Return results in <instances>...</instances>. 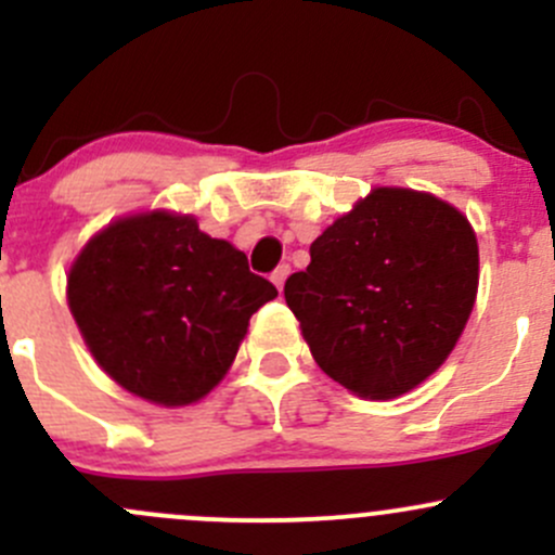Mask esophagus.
Wrapping results in <instances>:
<instances>
[{
	"instance_id": "34e87169",
	"label": "esophagus",
	"mask_w": 555,
	"mask_h": 555,
	"mask_svg": "<svg viewBox=\"0 0 555 555\" xmlns=\"http://www.w3.org/2000/svg\"><path fill=\"white\" fill-rule=\"evenodd\" d=\"M287 276H289V266H287V262H282V266H279L276 271L271 273V282L276 284L279 293H282V289H284V282H287Z\"/></svg>"
}]
</instances>
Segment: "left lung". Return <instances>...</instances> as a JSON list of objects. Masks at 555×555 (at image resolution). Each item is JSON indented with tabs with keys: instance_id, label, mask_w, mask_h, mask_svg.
<instances>
[{
	"instance_id": "8db88e82",
	"label": "left lung",
	"mask_w": 555,
	"mask_h": 555,
	"mask_svg": "<svg viewBox=\"0 0 555 555\" xmlns=\"http://www.w3.org/2000/svg\"><path fill=\"white\" fill-rule=\"evenodd\" d=\"M478 293V242L446 201L376 188L311 244L284 284L317 365L371 400L433 376L456 346Z\"/></svg>"
}]
</instances>
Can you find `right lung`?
Wrapping results in <instances>:
<instances>
[{
	"instance_id": "add662e5",
	"label": "right lung",
	"mask_w": 555,
	"mask_h": 555,
	"mask_svg": "<svg viewBox=\"0 0 555 555\" xmlns=\"http://www.w3.org/2000/svg\"><path fill=\"white\" fill-rule=\"evenodd\" d=\"M244 251L190 215L112 222L69 271V311L102 371L155 405L209 395L236 360L249 317L276 298Z\"/></svg>"
}]
</instances>
